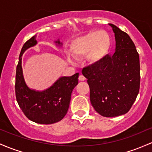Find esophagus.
I'll list each match as a JSON object with an SVG mask.
<instances>
[{
  "mask_svg": "<svg viewBox=\"0 0 152 152\" xmlns=\"http://www.w3.org/2000/svg\"><path fill=\"white\" fill-rule=\"evenodd\" d=\"M79 81H84L85 80V77L84 76H83L82 74H81L80 76H79Z\"/></svg>",
  "mask_w": 152,
  "mask_h": 152,
  "instance_id": "1",
  "label": "esophagus"
}]
</instances>
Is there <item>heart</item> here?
Segmentation results:
<instances>
[{
    "instance_id": "obj_1",
    "label": "heart",
    "mask_w": 152,
    "mask_h": 152,
    "mask_svg": "<svg viewBox=\"0 0 152 152\" xmlns=\"http://www.w3.org/2000/svg\"><path fill=\"white\" fill-rule=\"evenodd\" d=\"M110 49V39L107 34L99 31H90L76 38L71 45V53L75 58L86 56L89 63H98L107 56ZM68 58L71 61L73 58L70 54Z\"/></svg>"
}]
</instances>
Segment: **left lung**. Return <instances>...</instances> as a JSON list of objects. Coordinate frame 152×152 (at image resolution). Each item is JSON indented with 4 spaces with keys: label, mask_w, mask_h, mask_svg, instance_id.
Instances as JSON below:
<instances>
[{
    "label": "left lung",
    "mask_w": 152,
    "mask_h": 152,
    "mask_svg": "<svg viewBox=\"0 0 152 152\" xmlns=\"http://www.w3.org/2000/svg\"><path fill=\"white\" fill-rule=\"evenodd\" d=\"M115 53L101 62L84 68L82 74L90 88L94 110L107 118L126 114L136 99L140 87L139 56L129 35L113 24Z\"/></svg>",
    "instance_id": "obj_1"
}]
</instances>
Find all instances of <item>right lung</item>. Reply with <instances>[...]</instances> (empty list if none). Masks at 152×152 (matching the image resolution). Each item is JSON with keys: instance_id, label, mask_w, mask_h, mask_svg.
I'll list each match as a JSON object with an SVG mask.
<instances>
[{"instance_id": "right-lung-1", "label": "right lung", "mask_w": 152, "mask_h": 152, "mask_svg": "<svg viewBox=\"0 0 152 152\" xmlns=\"http://www.w3.org/2000/svg\"><path fill=\"white\" fill-rule=\"evenodd\" d=\"M36 38L37 35H34L26 41L20 53L15 84L16 100L30 121L39 124H53L61 121L67 113L71 93L78 84L79 73L61 76L52 86L42 91L29 88L23 74L22 56L26 50L37 44ZM54 43L58 48H62L63 42L59 39Z\"/></svg>"}]
</instances>
